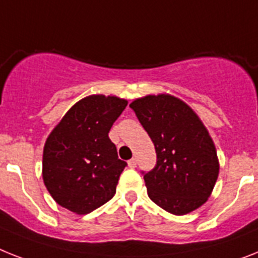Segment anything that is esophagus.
<instances>
[{"label": "esophagus", "instance_id": "1", "mask_svg": "<svg viewBox=\"0 0 258 258\" xmlns=\"http://www.w3.org/2000/svg\"><path fill=\"white\" fill-rule=\"evenodd\" d=\"M127 166H129V167H131V169H134V167H136V166H137V161H136V159H131V161H127Z\"/></svg>", "mask_w": 258, "mask_h": 258}]
</instances>
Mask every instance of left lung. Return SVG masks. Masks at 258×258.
Returning a JSON list of instances; mask_svg holds the SVG:
<instances>
[{
  "label": "left lung",
  "instance_id": "obj_1",
  "mask_svg": "<svg viewBox=\"0 0 258 258\" xmlns=\"http://www.w3.org/2000/svg\"><path fill=\"white\" fill-rule=\"evenodd\" d=\"M152 138L157 165L144 174L149 198L172 215L207 202L219 175L214 141L198 114L171 95H148L129 105Z\"/></svg>",
  "mask_w": 258,
  "mask_h": 258
}]
</instances>
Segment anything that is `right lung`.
Here are the masks:
<instances>
[{"instance_id": "right-lung-1", "label": "right lung", "mask_w": 258, "mask_h": 258, "mask_svg": "<svg viewBox=\"0 0 258 258\" xmlns=\"http://www.w3.org/2000/svg\"><path fill=\"white\" fill-rule=\"evenodd\" d=\"M127 101L91 95L71 106L46 140L42 175L59 206L86 215L116 194L126 162L108 137Z\"/></svg>"}]
</instances>
